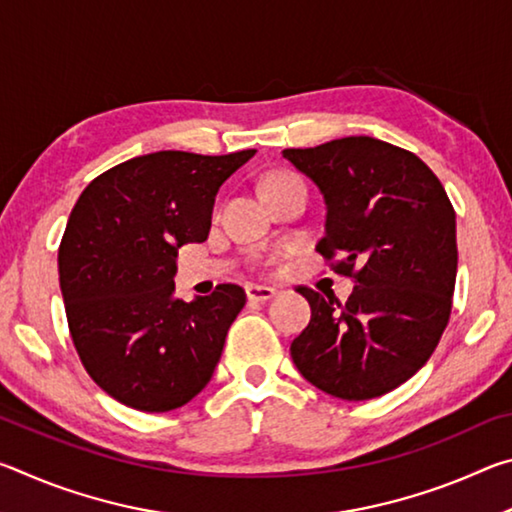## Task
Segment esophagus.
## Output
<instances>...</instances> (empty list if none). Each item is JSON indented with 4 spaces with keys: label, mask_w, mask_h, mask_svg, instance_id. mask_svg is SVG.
Returning a JSON list of instances; mask_svg holds the SVG:
<instances>
[{
    "label": "esophagus",
    "mask_w": 512,
    "mask_h": 512,
    "mask_svg": "<svg viewBox=\"0 0 512 512\" xmlns=\"http://www.w3.org/2000/svg\"><path fill=\"white\" fill-rule=\"evenodd\" d=\"M246 296L248 300H255V302H266L275 296V289L271 287H257V284H250L246 287Z\"/></svg>",
    "instance_id": "1"
}]
</instances>
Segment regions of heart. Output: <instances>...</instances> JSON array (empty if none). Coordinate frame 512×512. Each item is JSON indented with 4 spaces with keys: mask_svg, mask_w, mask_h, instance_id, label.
Here are the masks:
<instances>
[{
    "mask_svg": "<svg viewBox=\"0 0 512 512\" xmlns=\"http://www.w3.org/2000/svg\"><path fill=\"white\" fill-rule=\"evenodd\" d=\"M277 178H287V176H271L268 180H277ZM268 180H266V183H268Z\"/></svg>",
    "mask_w": 512,
    "mask_h": 512,
    "instance_id": "heart-1",
    "label": "heart"
}]
</instances>
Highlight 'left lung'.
Listing matches in <instances>:
<instances>
[{"label": "left lung", "mask_w": 512, "mask_h": 512, "mask_svg": "<svg viewBox=\"0 0 512 512\" xmlns=\"http://www.w3.org/2000/svg\"><path fill=\"white\" fill-rule=\"evenodd\" d=\"M282 155L325 198L316 250L339 257L334 273L354 280L345 302L298 289L311 320L291 343L293 363L327 395L372 400L411 379L445 332L458 266L456 212L418 155L375 137Z\"/></svg>", "instance_id": "8db88e82"}]
</instances>
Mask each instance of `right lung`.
Wrapping results in <instances>:
<instances>
[{
    "label": "right lung",
    "instance_id": "right-lung-1",
    "mask_svg": "<svg viewBox=\"0 0 512 512\" xmlns=\"http://www.w3.org/2000/svg\"><path fill=\"white\" fill-rule=\"evenodd\" d=\"M255 155L158 151L83 189L58 248L60 291L83 368L117 402L164 413L203 391L232 320L237 284L176 298V257L210 235L219 187Z\"/></svg>",
    "mask_w": 512,
    "mask_h": 512
}]
</instances>
